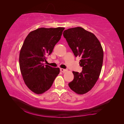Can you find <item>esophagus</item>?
I'll use <instances>...</instances> for the list:
<instances>
[{"instance_id":"obj_1","label":"esophagus","mask_w":124,"mask_h":124,"mask_svg":"<svg viewBox=\"0 0 124 124\" xmlns=\"http://www.w3.org/2000/svg\"><path fill=\"white\" fill-rule=\"evenodd\" d=\"M60 70H61V71H62V72H65L66 71H67V69H63V68H61V69H60Z\"/></svg>"}]
</instances>
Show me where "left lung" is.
<instances>
[{"label": "left lung", "instance_id": "8db88e82", "mask_svg": "<svg viewBox=\"0 0 124 124\" xmlns=\"http://www.w3.org/2000/svg\"><path fill=\"white\" fill-rule=\"evenodd\" d=\"M63 36L76 57H80L82 72L73 71L74 78L68 84L78 94L89 92L98 80L102 68L103 51L101 43L93 33L77 27L63 31Z\"/></svg>", "mask_w": 124, "mask_h": 124}]
</instances>
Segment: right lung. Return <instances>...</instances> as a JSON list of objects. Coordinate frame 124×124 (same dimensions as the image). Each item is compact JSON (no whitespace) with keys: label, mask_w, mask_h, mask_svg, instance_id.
Wrapping results in <instances>:
<instances>
[{"label":"right lung","mask_w":124,"mask_h":124,"mask_svg":"<svg viewBox=\"0 0 124 124\" xmlns=\"http://www.w3.org/2000/svg\"><path fill=\"white\" fill-rule=\"evenodd\" d=\"M65 28H40L26 37L19 56L21 72L25 84L32 92L41 94L47 91L59 73V68L44 65L61 38Z\"/></svg>","instance_id":"obj_1"}]
</instances>
